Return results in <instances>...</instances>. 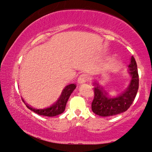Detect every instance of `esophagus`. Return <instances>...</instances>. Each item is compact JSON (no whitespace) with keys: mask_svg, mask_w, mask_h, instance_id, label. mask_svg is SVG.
Segmentation results:
<instances>
[{"mask_svg":"<svg viewBox=\"0 0 152 152\" xmlns=\"http://www.w3.org/2000/svg\"><path fill=\"white\" fill-rule=\"evenodd\" d=\"M87 80H88V76L85 74H82L79 76L77 81L78 83H79V84H83V83H85V82H86Z\"/></svg>","mask_w":152,"mask_h":152,"instance_id":"1","label":"esophagus"}]
</instances>
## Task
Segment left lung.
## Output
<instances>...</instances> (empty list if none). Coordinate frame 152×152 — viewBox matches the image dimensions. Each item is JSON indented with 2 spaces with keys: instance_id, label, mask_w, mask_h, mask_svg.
Returning a JSON list of instances; mask_svg holds the SVG:
<instances>
[{
  "instance_id": "left-lung-1",
  "label": "left lung",
  "mask_w": 152,
  "mask_h": 152,
  "mask_svg": "<svg viewBox=\"0 0 152 152\" xmlns=\"http://www.w3.org/2000/svg\"><path fill=\"white\" fill-rule=\"evenodd\" d=\"M128 73L131 80L127 88L121 94L111 96L106 93L98 81L93 83L94 98L91 109L94 114L101 116H111L126 111L133 103L139 88V74L134 56L131 57Z\"/></svg>"
}]
</instances>
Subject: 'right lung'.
Masks as SVG:
<instances>
[{
  "mask_svg": "<svg viewBox=\"0 0 152 152\" xmlns=\"http://www.w3.org/2000/svg\"><path fill=\"white\" fill-rule=\"evenodd\" d=\"M76 86L74 83H71V84L68 85L64 90L62 91L60 97H59L58 100L56 101L53 105L50 106H48L47 108H44V109H34V108L31 107L28 104H26L27 106L28 109H29L34 112L36 113V114L41 115V116H55L57 115H59L62 114L66 109V103H67L68 100H69V97H70L71 94L74 91V90L76 88ZM23 102L25 103L23 99H22Z\"/></svg>",
  "mask_w": 152,
  "mask_h": 152,
  "instance_id": "1",
  "label": "right lung"
}]
</instances>
